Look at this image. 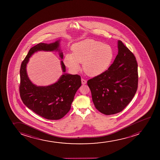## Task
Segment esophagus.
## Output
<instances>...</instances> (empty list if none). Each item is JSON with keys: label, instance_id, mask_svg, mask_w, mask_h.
Listing matches in <instances>:
<instances>
[{"label": "esophagus", "instance_id": "1", "mask_svg": "<svg viewBox=\"0 0 160 160\" xmlns=\"http://www.w3.org/2000/svg\"><path fill=\"white\" fill-rule=\"evenodd\" d=\"M81 81H82V83L83 84H85L87 83V80L83 79V78H82V79H81Z\"/></svg>", "mask_w": 160, "mask_h": 160}]
</instances>
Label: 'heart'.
I'll return each mask as SVG.
<instances>
[{
	"mask_svg": "<svg viewBox=\"0 0 160 160\" xmlns=\"http://www.w3.org/2000/svg\"><path fill=\"white\" fill-rule=\"evenodd\" d=\"M72 53L65 55L64 62L68 68L77 71L80 63H83V69L88 75H99L107 70L114 58L111 46L99 41L86 39L74 44Z\"/></svg>",
	"mask_w": 160,
	"mask_h": 160,
	"instance_id": "b5f03b06",
	"label": "heart"
}]
</instances>
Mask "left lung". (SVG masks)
I'll use <instances>...</instances> for the list:
<instances>
[{"label": "left lung", "mask_w": 160, "mask_h": 160, "mask_svg": "<svg viewBox=\"0 0 160 160\" xmlns=\"http://www.w3.org/2000/svg\"><path fill=\"white\" fill-rule=\"evenodd\" d=\"M118 52L108 70L88 81L96 109L109 115L121 112L138 88V63L134 54L121 41Z\"/></svg>", "instance_id": "1"}]
</instances>
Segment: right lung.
Instances as JSON below:
<instances>
[{"label": "right lung", "instance_id": "1", "mask_svg": "<svg viewBox=\"0 0 160 160\" xmlns=\"http://www.w3.org/2000/svg\"><path fill=\"white\" fill-rule=\"evenodd\" d=\"M59 41L51 44L39 43L30 49L28 54L21 65L20 95L22 102L28 108L46 119L58 120L64 117L70 110L72 103L77 90L82 85L81 77L78 75L64 73L59 81L47 87H37L28 78L26 66L29 58L38 51H58ZM63 59V54L60 52ZM63 72L66 67L61 62Z\"/></svg>", "mask_w": 160, "mask_h": 160}]
</instances>
